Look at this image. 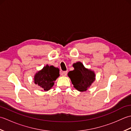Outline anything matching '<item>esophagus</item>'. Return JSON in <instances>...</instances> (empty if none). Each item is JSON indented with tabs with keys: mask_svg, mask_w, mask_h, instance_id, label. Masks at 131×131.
I'll return each instance as SVG.
<instances>
[{
	"mask_svg": "<svg viewBox=\"0 0 131 131\" xmlns=\"http://www.w3.org/2000/svg\"><path fill=\"white\" fill-rule=\"evenodd\" d=\"M67 74H68L67 71H63L62 72V73H61V75L65 77V76H66Z\"/></svg>",
	"mask_w": 131,
	"mask_h": 131,
	"instance_id": "obj_1",
	"label": "esophagus"
}]
</instances>
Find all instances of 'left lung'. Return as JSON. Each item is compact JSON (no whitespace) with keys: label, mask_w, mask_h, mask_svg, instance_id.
Returning a JSON list of instances; mask_svg holds the SVG:
<instances>
[{"label":"left lung","mask_w":131,"mask_h":131,"mask_svg":"<svg viewBox=\"0 0 131 131\" xmlns=\"http://www.w3.org/2000/svg\"><path fill=\"white\" fill-rule=\"evenodd\" d=\"M74 70L69 72L68 76L71 79L74 87L78 91H87L95 80L94 72L85 69L83 64L78 62L73 65Z\"/></svg>","instance_id":"8db88e82"}]
</instances>
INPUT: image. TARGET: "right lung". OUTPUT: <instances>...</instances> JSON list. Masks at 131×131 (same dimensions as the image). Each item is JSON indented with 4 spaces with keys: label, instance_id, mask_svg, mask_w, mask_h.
<instances>
[{
    "label": "right lung",
    "instance_id": "1",
    "mask_svg": "<svg viewBox=\"0 0 131 131\" xmlns=\"http://www.w3.org/2000/svg\"><path fill=\"white\" fill-rule=\"evenodd\" d=\"M59 75V69L58 68L53 66L46 65L42 70L35 74V83L43 90L47 91L53 86L54 81Z\"/></svg>",
    "mask_w": 131,
    "mask_h": 131
}]
</instances>
